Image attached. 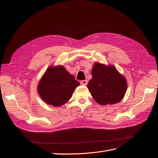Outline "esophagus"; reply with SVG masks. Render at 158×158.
Returning a JSON list of instances; mask_svg holds the SVG:
<instances>
[{
  "mask_svg": "<svg viewBox=\"0 0 158 158\" xmlns=\"http://www.w3.org/2000/svg\"><path fill=\"white\" fill-rule=\"evenodd\" d=\"M88 84V80H84L80 81V84L81 85H86Z\"/></svg>",
  "mask_w": 158,
  "mask_h": 158,
  "instance_id": "esophagus-1",
  "label": "esophagus"
}]
</instances>
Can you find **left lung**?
<instances>
[{
  "instance_id": "left-lung-1",
  "label": "left lung",
  "mask_w": 158,
  "mask_h": 158,
  "mask_svg": "<svg viewBox=\"0 0 158 158\" xmlns=\"http://www.w3.org/2000/svg\"><path fill=\"white\" fill-rule=\"evenodd\" d=\"M92 75V79L89 81L88 88L98 103L111 105L123 98L127 88V81L113 66L95 63Z\"/></svg>"
}]
</instances>
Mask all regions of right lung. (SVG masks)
Returning <instances> with one entry per match:
<instances>
[{
  "mask_svg": "<svg viewBox=\"0 0 158 158\" xmlns=\"http://www.w3.org/2000/svg\"><path fill=\"white\" fill-rule=\"evenodd\" d=\"M80 83L63 66H50L38 84L41 98L54 107H59L71 98L75 88Z\"/></svg>",
  "mask_w": 158,
  "mask_h": 158,
  "instance_id": "right-lung-1",
  "label": "right lung"
}]
</instances>
